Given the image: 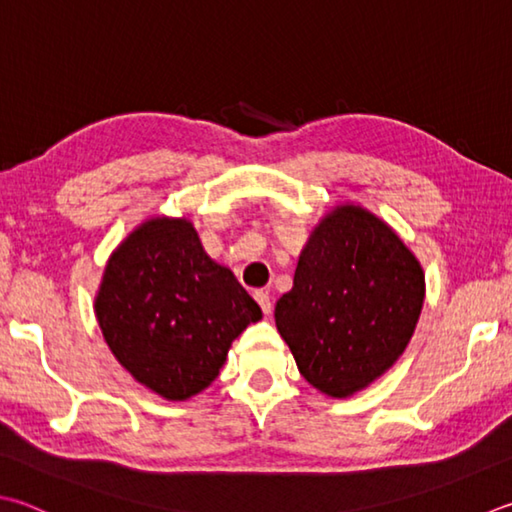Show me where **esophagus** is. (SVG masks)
I'll use <instances>...</instances> for the list:
<instances>
[{
	"label": "esophagus",
	"mask_w": 512,
	"mask_h": 512,
	"mask_svg": "<svg viewBox=\"0 0 512 512\" xmlns=\"http://www.w3.org/2000/svg\"><path fill=\"white\" fill-rule=\"evenodd\" d=\"M255 300H257L259 306H262V311H264L266 315L273 311V302H271V297H268L266 291H255Z\"/></svg>",
	"instance_id": "1"
}]
</instances>
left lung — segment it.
I'll use <instances>...</instances> for the list:
<instances>
[{
	"mask_svg": "<svg viewBox=\"0 0 512 512\" xmlns=\"http://www.w3.org/2000/svg\"><path fill=\"white\" fill-rule=\"evenodd\" d=\"M423 302L416 255L387 221L347 201L311 230L275 324L306 383L349 398L403 356Z\"/></svg>",
	"mask_w": 512,
	"mask_h": 512,
	"instance_id": "obj_1",
	"label": "left lung"
}]
</instances>
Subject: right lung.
<instances>
[{
  "mask_svg": "<svg viewBox=\"0 0 512 512\" xmlns=\"http://www.w3.org/2000/svg\"><path fill=\"white\" fill-rule=\"evenodd\" d=\"M107 347L136 383L188 401L219 376L262 309L212 259L190 219L154 215L111 250L94 297Z\"/></svg>",
  "mask_w": 512,
  "mask_h": 512,
  "instance_id": "obj_1",
  "label": "right lung"
}]
</instances>
